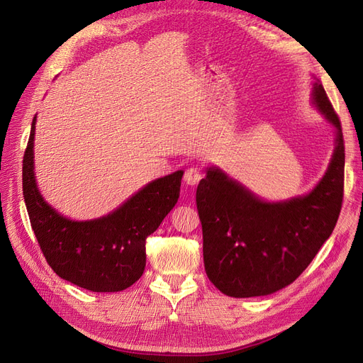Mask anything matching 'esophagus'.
<instances>
[{"instance_id":"obj_1","label":"esophagus","mask_w":363,"mask_h":363,"mask_svg":"<svg viewBox=\"0 0 363 363\" xmlns=\"http://www.w3.org/2000/svg\"><path fill=\"white\" fill-rule=\"evenodd\" d=\"M183 179L189 186H195V184H199L200 180L203 179V172L200 168H188L184 172Z\"/></svg>"}]
</instances>
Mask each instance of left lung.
Here are the masks:
<instances>
[{"label": "left lung", "mask_w": 363, "mask_h": 363, "mask_svg": "<svg viewBox=\"0 0 363 363\" xmlns=\"http://www.w3.org/2000/svg\"><path fill=\"white\" fill-rule=\"evenodd\" d=\"M312 98L336 127V147L311 194L267 203L218 168H208L196 188L206 274L228 296L248 298L288 286L309 267L337 223L344 199L342 125L321 83L313 84Z\"/></svg>", "instance_id": "1"}]
</instances>
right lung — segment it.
I'll list each match as a JSON object with an SVG mask.
<instances>
[{
    "label": "right lung",
    "mask_w": 363,
    "mask_h": 363,
    "mask_svg": "<svg viewBox=\"0 0 363 363\" xmlns=\"http://www.w3.org/2000/svg\"><path fill=\"white\" fill-rule=\"evenodd\" d=\"M33 118L23 160V192L33 232L59 277L92 292L131 286L145 269V240L159 228L180 195L183 171L148 183L115 212L92 221H72L45 203L33 171Z\"/></svg>",
    "instance_id": "obj_1"
}]
</instances>
